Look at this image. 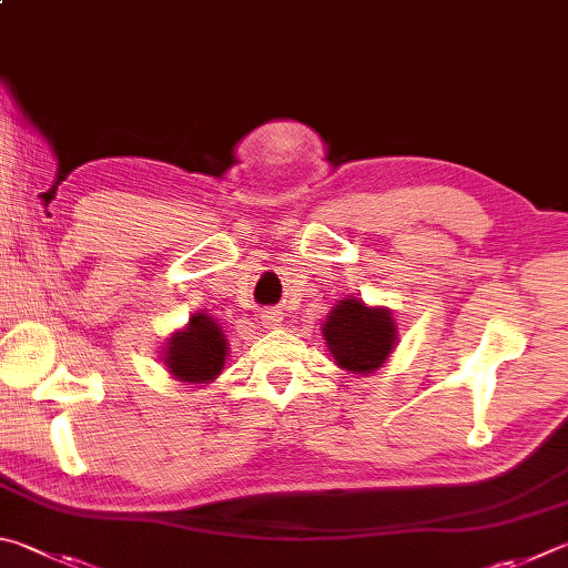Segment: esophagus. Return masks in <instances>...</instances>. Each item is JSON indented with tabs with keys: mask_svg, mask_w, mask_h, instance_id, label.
<instances>
[{
	"mask_svg": "<svg viewBox=\"0 0 568 568\" xmlns=\"http://www.w3.org/2000/svg\"><path fill=\"white\" fill-rule=\"evenodd\" d=\"M263 323L267 325V327H275V325H281V320H283V313H277V311H263Z\"/></svg>",
	"mask_w": 568,
	"mask_h": 568,
	"instance_id": "1",
	"label": "esophagus"
}]
</instances>
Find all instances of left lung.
<instances>
[{
    "instance_id": "1",
    "label": "left lung",
    "mask_w": 568,
    "mask_h": 568,
    "mask_svg": "<svg viewBox=\"0 0 568 568\" xmlns=\"http://www.w3.org/2000/svg\"><path fill=\"white\" fill-rule=\"evenodd\" d=\"M323 337L335 363L347 373L369 375L387 363L397 345V325L387 307L345 297L327 313Z\"/></svg>"
}]
</instances>
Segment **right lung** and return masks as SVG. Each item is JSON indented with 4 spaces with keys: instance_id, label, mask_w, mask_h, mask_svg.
I'll list each match as a JSON object with an SVG mask.
<instances>
[{
    "instance_id": "1",
    "label": "right lung",
    "mask_w": 568,
    "mask_h": 568,
    "mask_svg": "<svg viewBox=\"0 0 568 568\" xmlns=\"http://www.w3.org/2000/svg\"><path fill=\"white\" fill-rule=\"evenodd\" d=\"M229 355V339L211 315L195 313L189 325L169 337L163 347V365L179 383L205 385L221 375Z\"/></svg>"
}]
</instances>
